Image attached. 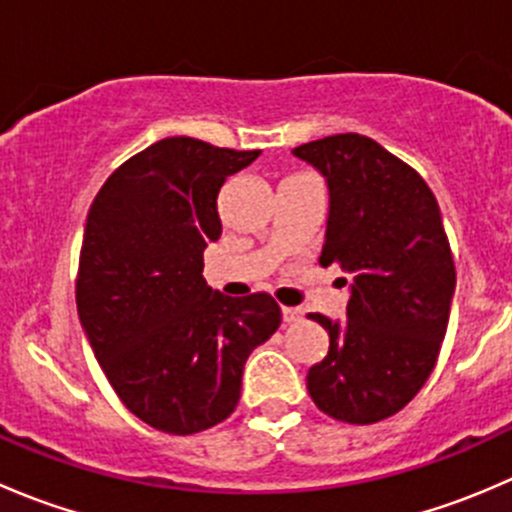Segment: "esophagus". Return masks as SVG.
I'll return each instance as SVG.
<instances>
[{"instance_id":"1","label":"esophagus","mask_w":512,"mask_h":512,"mask_svg":"<svg viewBox=\"0 0 512 512\" xmlns=\"http://www.w3.org/2000/svg\"><path fill=\"white\" fill-rule=\"evenodd\" d=\"M282 319H285L287 324L299 322V319H302V309H299V307H282Z\"/></svg>"}]
</instances>
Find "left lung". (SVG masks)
I'll return each mask as SVG.
<instances>
[{"label":"left lung","mask_w":512,"mask_h":512,"mask_svg":"<svg viewBox=\"0 0 512 512\" xmlns=\"http://www.w3.org/2000/svg\"><path fill=\"white\" fill-rule=\"evenodd\" d=\"M292 156L329 190L322 265L352 277L347 319L309 314L329 352L307 374L314 404L347 423L394 416L436 366L456 294L441 210L426 180L359 133L319 138Z\"/></svg>","instance_id":"left-lung-1"}]
</instances>
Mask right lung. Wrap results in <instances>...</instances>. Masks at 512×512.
<instances>
[{"instance_id": "1", "label": "right lung", "mask_w": 512, "mask_h": 512, "mask_svg": "<svg viewBox=\"0 0 512 512\" xmlns=\"http://www.w3.org/2000/svg\"><path fill=\"white\" fill-rule=\"evenodd\" d=\"M257 156L163 138L103 183L86 218L81 327L118 399L158 431L225 421L247 356L282 322L270 294L227 297L203 277L205 247L223 232L220 188Z\"/></svg>"}]
</instances>
